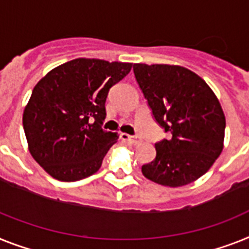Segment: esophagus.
I'll return each mask as SVG.
<instances>
[{"label": "esophagus", "mask_w": 249, "mask_h": 249, "mask_svg": "<svg viewBox=\"0 0 249 249\" xmlns=\"http://www.w3.org/2000/svg\"><path fill=\"white\" fill-rule=\"evenodd\" d=\"M121 139L123 141H127L129 143H137L139 142V137L137 136H131L128 133H121Z\"/></svg>", "instance_id": "esophagus-1"}]
</instances>
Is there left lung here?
Instances as JSON below:
<instances>
[{
    "label": "left lung",
    "instance_id": "8db88e82",
    "mask_svg": "<svg viewBox=\"0 0 249 249\" xmlns=\"http://www.w3.org/2000/svg\"><path fill=\"white\" fill-rule=\"evenodd\" d=\"M133 73L154 120L170 135L155 143L157 157L141 172L161 186L192 183L223 151L225 116L216 95L182 66L135 63Z\"/></svg>",
    "mask_w": 249,
    "mask_h": 249
}]
</instances>
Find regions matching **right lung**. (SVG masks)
<instances>
[{
    "label": "right lung",
    "instance_id": "right-lung-1",
    "mask_svg": "<svg viewBox=\"0 0 249 249\" xmlns=\"http://www.w3.org/2000/svg\"><path fill=\"white\" fill-rule=\"evenodd\" d=\"M132 63L76 58L49 71L33 89L22 114L29 151L63 182L96 173L117 133L102 128L106 100Z\"/></svg>",
    "mask_w": 249,
    "mask_h": 249
}]
</instances>
